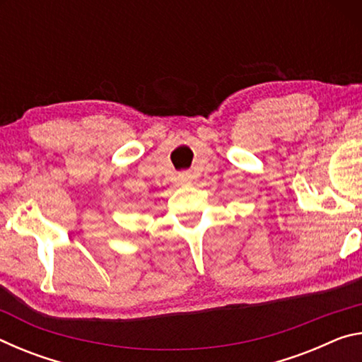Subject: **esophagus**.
Returning a JSON list of instances; mask_svg holds the SVG:
<instances>
[{"label": "esophagus", "mask_w": 362, "mask_h": 362, "mask_svg": "<svg viewBox=\"0 0 362 362\" xmlns=\"http://www.w3.org/2000/svg\"><path fill=\"white\" fill-rule=\"evenodd\" d=\"M192 179H193V175H192V173H188V170H183V173L179 174L180 183H189L192 182Z\"/></svg>", "instance_id": "esophagus-1"}]
</instances>
